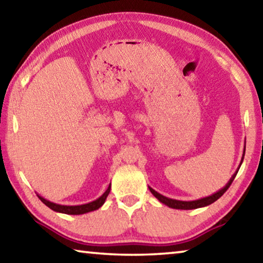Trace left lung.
<instances>
[{
    "mask_svg": "<svg viewBox=\"0 0 263 263\" xmlns=\"http://www.w3.org/2000/svg\"><path fill=\"white\" fill-rule=\"evenodd\" d=\"M245 152H246V143H245V148H243V154H242V158H241V162L239 164V167L236 169V171L232 176L231 179L229 180V183H227L225 186H223L221 190L217 191L216 193H213V195H211L209 197H204V198H200V199H197V200H190V201H184V200H177V199H171V198H167L165 196H162L161 193H158L157 191H155L154 189H152L149 186V190L150 192L153 193V195L157 198L158 200L161 201L166 206H169L171 209H176V210H195V209H199V208H204V206H208L210 204L214 203V201L218 200L219 198H220L223 193L227 191V189L231 186L232 182H233L236 174H238V171L240 169L241 164H242L243 162V157H245Z\"/></svg>",
    "mask_w": 263,
    "mask_h": 263,
    "instance_id": "8db88e82",
    "label": "left lung"
}]
</instances>
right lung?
<instances>
[{
    "mask_svg": "<svg viewBox=\"0 0 263 263\" xmlns=\"http://www.w3.org/2000/svg\"><path fill=\"white\" fill-rule=\"evenodd\" d=\"M110 192V184L105 193L101 197H99L98 199L91 201V203L87 204H83V205H60V204H55L52 203V201L45 199V198L41 197L40 195H37L38 198L44 203L47 208H50L51 210H53L54 212H59V213H65V214H84V213H88L92 212V211H96L98 209H100L101 206L105 204L107 196L109 195Z\"/></svg>",
    "mask_w": 263,
    "mask_h": 263,
    "instance_id": "right-lung-1",
    "label": "right lung"
}]
</instances>
